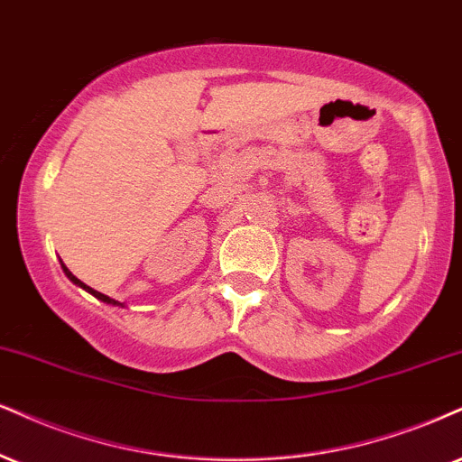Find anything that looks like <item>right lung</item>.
<instances>
[{"instance_id":"right-lung-1","label":"right lung","mask_w":462,"mask_h":462,"mask_svg":"<svg viewBox=\"0 0 462 462\" xmlns=\"http://www.w3.org/2000/svg\"><path fill=\"white\" fill-rule=\"evenodd\" d=\"M61 270H64V274L68 276V281H70L72 284H77V287H81V289H83V291L92 293L96 300L105 301V304H111V306H124V304H119V301H117V300H113V298H109V295H105V293L96 291V289H92V287H88V284H85V282H81V281H79V278H77V276H74V274H72V272H70V270H68V267H66L64 263H61Z\"/></svg>"}]
</instances>
